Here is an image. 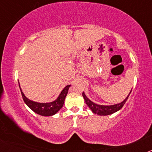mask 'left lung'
<instances>
[{"mask_svg":"<svg viewBox=\"0 0 152 152\" xmlns=\"http://www.w3.org/2000/svg\"><path fill=\"white\" fill-rule=\"evenodd\" d=\"M132 91V90H131ZM130 91V93H131ZM130 93L129 94V95L126 96V98L123 100L121 103H117V104H114V105H100V104H96V103H94L93 101H91L89 98H88V96H86L84 92H83L82 95L83 97H84V100H85L87 105L88 106L90 109H91L92 112L94 113H96L99 116H107V115H110V114L114 113L119 111L122 107L124 106V104L126 103V100L128 99Z\"/></svg>","mask_w":152,"mask_h":152,"instance_id":"8db88e82","label":"left lung"}]
</instances>
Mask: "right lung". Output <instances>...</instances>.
<instances>
[{"mask_svg": "<svg viewBox=\"0 0 152 152\" xmlns=\"http://www.w3.org/2000/svg\"><path fill=\"white\" fill-rule=\"evenodd\" d=\"M19 86H20V83H19ZM70 87H71V85H67L61 91V94H59V96H58L57 99L54 101L50 102V103H39V102L33 101V100L28 99L24 95L23 92L20 88V89L21 94H22L24 102L33 112L39 114V115H41V116H50L57 113L63 107L64 99L68 94V91Z\"/></svg>", "mask_w": 152, "mask_h": 152, "instance_id": "right-lung-1", "label": "right lung"}]
</instances>
